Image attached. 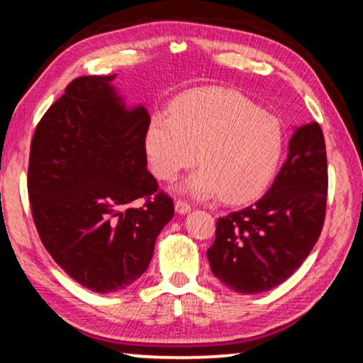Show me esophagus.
Returning <instances> with one entry per match:
<instances>
[{
    "instance_id": "esophagus-1",
    "label": "esophagus",
    "mask_w": 363,
    "mask_h": 363,
    "mask_svg": "<svg viewBox=\"0 0 363 363\" xmlns=\"http://www.w3.org/2000/svg\"><path fill=\"white\" fill-rule=\"evenodd\" d=\"M174 210H176L177 214H187L190 210H192V208H190V205L186 203V201L177 200L174 203Z\"/></svg>"
}]
</instances>
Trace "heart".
Returning <instances> with one entry per match:
<instances>
[{"mask_svg": "<svg viewBox=\"0 0 363 363\" xmlns=\"http://www.w3.org/2000/svg\"><path fill=\"white\" fill-rule=\"evenodd\" d=\"M144 147L152 173L163 181H173L199 160L201 168L177 187L179 192L194 199L220 194L229 203H245L272 181L284 130L275 116L240 94L203 88L179 97L171 116H152Z\"/></svg>", "mask_w": 363, "mask_h": 363, "instance_id": "obj_1", "label": "heart"}]
</instances>
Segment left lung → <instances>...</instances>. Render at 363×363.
<instances>
[{"label": "left lung", "instance_id": "8db88e82", "mask_svg": "<svg viewBox=\"0 0 363 363\" xmlns=\"http://www.w3.org/2000/svg\"><path fill=\"white\" fill-rule=\"evenodd\" d=\"M328 169L317 121L296 126L288 157L255 205L219 218L206 251L214 277L243 294L269 291L291 277L314 248L327 208Z\"/></svg>", "mask_w": 363, "mask_h": 363}]
</instances>
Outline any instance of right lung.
I'll return each instance as SVG.
<instances>
[{
	"label": "right lung",
	"mask_w": 363,
	"mask_h": 363,
	"mask_svg": "<svg viewBox=\"0 0 363 363\" xmlns=\"http://www.w3.org/2000/svg\"><path fill=\"white\" fill-rule=\"evenodd\" d=\"M115 77H79L67 86L36 126L27 177L48 253L96 293L136 281L174 214L173 200L147 171L150 115L144 106L126 107ZM143 196L145 206L133 208Z\"/></svg>",
	"instance_id": "right-lung-1"
}]
</instances>
